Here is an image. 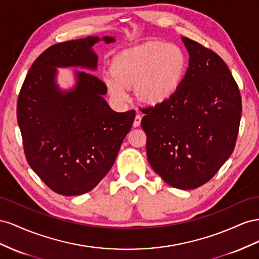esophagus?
<instances>
[{
	"mask_svg": "<svg viewBox=\"0 0 259 259\" xmlns=\"http://www.w3.org/2000/svg\"><path fill=\"white\" fill-rule=\"evenodd\" d=\"M141 119H142L141 115L137 114V115H136V118H135V121H134V127H139L140 123H141Z\"/></svg>",
	"mask_w": 259,
	"mask_h": 259,
	"instance_id": "1",
	"label": "esophagus"
}]
</instances>
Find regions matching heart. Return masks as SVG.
Segmentation results:
<instances>
[{"mask_svg": "<svg viewBox=\"0 0 259 259\" xmlns=\"http://www.w3.org/2000/svg\"><path fill=\"white\" fill-rule=\"evenodd\" d=\"M186 69L187 57L179 47L146 42L117 55L112 70L103 73V80L110 97L119 104L129 101L128 87L134 84L143 101L160 103L178 89Z\"/></svg>", "mask_w": 259, "mask_h": 259, "instance_id": "heart-1", "label": "heart"}]
</instances>
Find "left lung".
<instances>
[{"label": "left lung", "mask_w": 259, "mask_h": 259, "mask_svg": "<svg viewBox=\"0 0 259 259\" xmlns=\"http://www.w3.org/2000/svg\"><path fill=\"white\" fill-rule=\"evenodd\" d=\"M189 67L170 98L142 109L146 154L169 186L192 190L208 182L232 154L242 100L228 66L215 52L181 38Z\"/></svg>", "instance_id": "obj_1"}]
</instances>
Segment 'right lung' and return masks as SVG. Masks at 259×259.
I'll return each mask as SVG.
<instances>
[{
    "instance_id": "obj_1",
    "label": "right lung",
    "mask_w": 259,
    "mask_h": 259,
    "mask_svg": "<svg viewBox=\"0 0 259 259\" xmlns=\"http://www.w3.org/2000/svg\"><path fill=\"white\" fill-rule=\"evenodd\" d=\"M101 39L57 43L31 65L17 101V121L28 164L58 194L76 196L93 190L114 165L136 112L117 113L103 95L106 84L97 76L76 71V85L62 91L58 67L95 70L92 47ZM114 43L113 36H103Z\"/></svg>"
}]
</instances>
